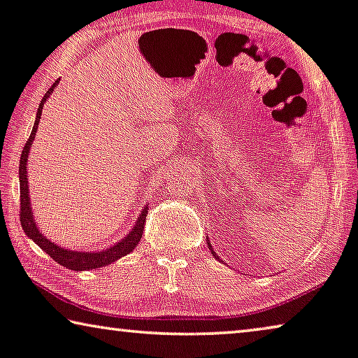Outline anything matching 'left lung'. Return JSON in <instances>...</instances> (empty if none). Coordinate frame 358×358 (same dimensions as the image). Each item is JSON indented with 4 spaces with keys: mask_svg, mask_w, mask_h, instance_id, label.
<instances>
[{
    "mask_svg": "<svg viewBox=\"0 0 358 358\" xmlns=\"http://www.w3.org/2000/svg\"><path fill=\"white\" fill-rule=\"evenodd\" d=\"M207 246H209V250H210V252H212L213 257H215L217 260H220V255H217L215 252H213V249H212V246H210V241H209V238H207Z\"/></svg>",
    "mask_w": 358,
    "mask_h": 358,
    "instance_id": "left-lung-1",
    "label": "left lung"
}]
</instances>
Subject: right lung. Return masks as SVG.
Instances as JSON below:
<instances>
[{
    "label": "right lung",
    "mask_w": 358,
    "mask_h": 358,
    "mask_svg": "<svg viewBox=\"0 0 358 358\" xmlns=\"http://www.w3.org/2000/svg\"><path fill=\"white\" fill-rule=\"evenodd\" d=\"M61 80V78H59ZM59 80H56L55 83L51 85V88L48 90V93L43 96L40 101L38 110H36V119L34 128H31L30 138L27 140L24 151L20 154V164H19V181H20V225H22L24 231L27 236H29L31 241L45 250V252L50 255L52 260H56L57 264L66 266L69 270L73 271H85V270H96L101 268V266H106L115 260H119L124 255L130 254L133 249L138 246L140 239L143 236V230H145V222H146V213H148V206L141 210L140 217L136 218L135 225L130 231H128L124 238L120 239L119 243H115L114 246L106 248L103 250H72L66 249L62 246H57L56 243H52L51 239H48L45 234H43L38 227H36L34 212H31V202L29 196V172H27V167H29V154L30 148L34 146V140L36 131H38V124L40 117L43 112V106L50 98V94L55 92V88L59 83Z\"/></svg>",
    "instance_id": "right-lung-1"
}]
</instances>
